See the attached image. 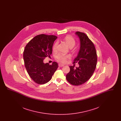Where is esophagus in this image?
Segmentation results:
<instances>
[{
    "label": "esophagus",
    "instance_id": "34e87169",
    "mask_svg": "<svg viewBox=\"0 0 121 121\" xmlns=\"http://www.w3.org/2000/svg\"><path fill=\"white\" fill-rule=\"evenodd\" d=\"M64 66V65L63 64H61V63H59L58 64V66L60 67H63Z\"/></svg>",
    "mask_w": 121,
    "mask_h": 121
}]
</instances>
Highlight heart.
<instances>
[{
	"mask_svg": "<svg viewBox=\"0 0 121 121\" xmlns=\"http://www.w3.org/2000/svg\"><path fill=\"white\" fill-rule=\"evenodd\" d=\"M63 41L67 44V45L69 46V48H72L75 46V39L72 36L69 35H67L65 36L63 38ZM58 43L56 42L55 43L54 45L52 47V50L53 51H56L57 48ZM70 58L69 55H64L61 53L58 54L56 56V58L57 59L58 61L61 63H65L68 59Z\"/></svg>",
	"mask_w": 121,
	"mask_h": 121,
	"instance_id": "b5f03b06",
	"label": "heart"
}]
</instances>
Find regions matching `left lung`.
<instances>
[{"mask_svg":"<svg viewBox=\"0 0 121 121\" xmlns=\"http://www.w3.org/2000/svg\"><path fill=\"white\" fill-rule=\"evenodd\" d=\"M80 41V48L78 53L73 61L78 63L79 67L70 66V70L66 75V79L73 85H80L89 80L96 67L97 55L95 47L86 34L78 31L76 32Z\"/></svg>","mask_w":121,"mask_h":121,"instance_id":"1","label":"left lung"}]
</instances>
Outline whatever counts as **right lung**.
Segmentation results:
<instances>
[{
  "label": "right lung",
  "instance_id": "right-lung-1",
  "mask_svg": "<svg viewBox=\"0 0 121 121\" xmlns=\"http://www.w3.org/2000/svg\"><path fill=\"white\" fill-rule=\"evenodd\" d=\"M57 37L42 34L35 37L25 46L23 57L25 68L31 79L39 84L51 80L58 63H44L43 60L52 54V47Z\"/></svg>",
  "mask_w": 121,
  "mask_h": 121
}]
</instances>
